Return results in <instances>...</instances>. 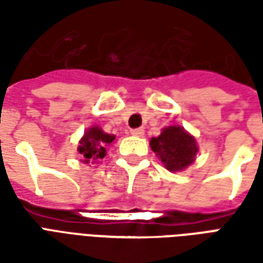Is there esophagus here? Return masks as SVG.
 I'll list each match as a JSON object with an SVG mask.
<instances>
[{"instance_id": "obj_1", "label": "esophagus", "mask_w": 263, "mask_h": 263, "mask_svg": "<svg viewBox=\"0 0 263 263\" xmlns=\"http://www.w3.org/2000/svg\"><path fill=\"white\" fill-rule=\"evenodd\" d=\"M131 134L134 137H143L145 131H143V128H135V129H131Z\"/></svg>"}]
</instances>
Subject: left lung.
I'll return each mask as SVG.
<instances>
[{
    "mask_svg": "<svg viewBox=\"0 0 263 263\" xmlns=\"http://www.w3.org/2000/svg\"><path fill=\"white\" fill-rule=\"evenodd\" d=\"M151 148L171 172L186 169L193 163L198 152L194 137L179 125L167 126L160 132L159 137L152 138Z\"/></svg>",
    "mask_w": 263,
    "mask_h": 263,
    "instance_id": "1",
    "label": "left lung"
}]
</instances>
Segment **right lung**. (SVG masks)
Here are the masks:
<instances>
[{
	"label": "right lung",
	"mask_w": 263,
	"mask_h": 263,
	"mask_svg": "<svg viewBox=\"0 0 263 263\" xmlns=\"http://www.w3.org/2000/svg\"><path fill=\"white\" fill-rule=\"evenodd\" d=\"M115 139V135L105 134L100 126H91L84 132V137L80 139L79 154L83 163H98L107 155V149Z\"/></svg>",
	"instance_id": "right-lung-1"
}]
</instances>
